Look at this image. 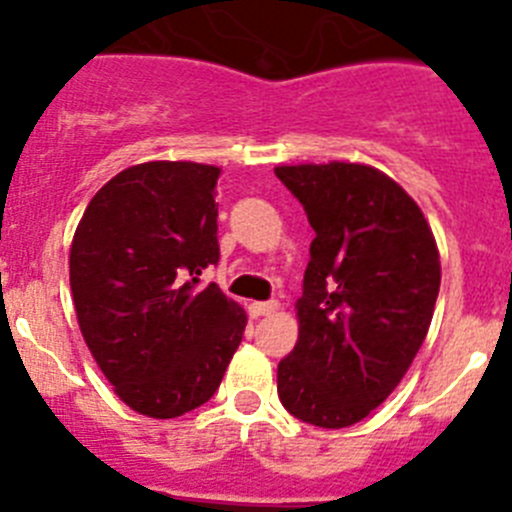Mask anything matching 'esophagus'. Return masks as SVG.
Segmentation results:
<instances>
[{
    "label": "esophagus",
    "mask_w": 512,
    "mask_h": 512,
    "mask_svg": "<svg viewBox=\"0 0 512 512\" xmlns=\"http://www.w3.org/2000/svg\"><path fill=\"white\" fill-rule=\"evenodd\" d=\"M279 310V302H248V312L251 318H261V315H271Z\"/></svg>",
    "instance_id": "esophagus-1"
}]
</instances>
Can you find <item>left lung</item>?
<instances>
[{
	"instance_id": "left-lung-1",
	"label": "left lung",
	"mask_w": 512,
	"mask_h": 512,
	"mask_svg": "<svg viewBox=\"0 0 512 512\" xmlns=\"http://www.w3.org/2000/svg\"><path fill=\"white\" fill-rule=\"evenodd\" d=\"M274 174L315 230L279 400L305 423L346 428L392 395L423 346L441 287L436 238L418 202L374 166L284 164Z\"/></svg>"
}]
</instances>
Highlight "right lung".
<instances>
[{"label":"right lung","mask_w":512,"mask_h":512,"mask_svg":"<svg viewBox=\"0 0 512 512\" xmlns=\"http://www.w3.org/2000/svg\"><path fill=\"white\" fill-rule=\"evenodd\" d=\"M220 169L146 161L104 184L76 225L69 279L94 361L130 410L179 418L215 395L246 310L202 271L220 261Z\"/></svg>","instance_id":"obj_1"}]
</instances>
